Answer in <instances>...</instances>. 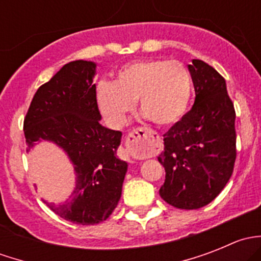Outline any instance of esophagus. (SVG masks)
Instances as JSON below:
<instances>
[{
    "instance_id": "esophagus-1",
    "label": "esophagus",
    "mask_w": 261,
    "mask_h": 261,
    "mask_svg": "<svg viewBox=\"0 0 261 261\" xmlns=\"http://www.w3.org/2000/svg\"><path fill=\"white\" fill-rule=\"evenodd\" d=\"M158 141H159L158 134L147 127L134 128L126 139L128 149L141 156H147V155L152 154L156 149Z\"/></svg>"
}]
</instances>
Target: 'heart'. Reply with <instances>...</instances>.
I'll list each match as a JSON object with an SVG mask.
<instances>
[{
  "label": "heart",
  "mask_w": 261,
  "mask_h": 261,
  "mask_svg": "<svg viewBox=\"0 0 261 261\" xmlns=\"http://www.w3.org/2000/svg\"><path fill=\"white\" fill-rule=\"evenodd\" d=\"M193 81L180 62L146 59L121 68L114 83L101 82L96 89L99 110L109 123L121 127L126 114L139 107L159 126H170L183 117L191 103Z\"/></svg>",
  "instance_id": "1"
}]
</instances>
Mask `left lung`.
I'll return each instance as SVG.
<instances>
[{
  "label": "left lung",
  "instance_id": "8db88e82",
  "mask_svg": "<svg viewBox=\"0 0 261 261\" xmlns=\"http://www.w3.org/2000/svg\"><path fill=\"white\" fill-rule=\"evenodd\" d=\"M194 105L164 134L158 156L165 169L160 197L175 208L197 210L212 202L232 175L236 160L235 109L225 78L203 60L188 65Z\"/></svg>",
  "mask_w": 261,
  "mask_h": 261
}]
</instances>
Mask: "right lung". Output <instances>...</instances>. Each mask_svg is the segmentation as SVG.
<instances>
[{"label": "right lung", "instance_id": "1", "mask_svg": "<svg viewBox=\"0 0 261 261\" xmlns=\"http://www.w3.org/2000/svg\"><path fill=\"white\" fill-rule=\"evenodd\" d=\"M94 73L93 62L65 64L39 87L23 120L28 150L35 141H53L67 152L77 175L69 201L60 206L44 202L64 220L86 226L111 216L127 172V163L116 156L122 134L99 123Z\"/></svg>", "mask_w": 261, "mask_h": 261}]
</instances>
